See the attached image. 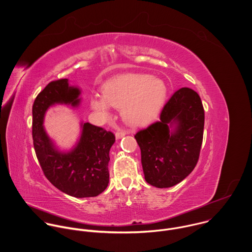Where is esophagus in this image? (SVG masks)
Masks as SVG:
<instances>
[{
    "label": "esophagus",
    "instance_id": "34e87169",
    "mask_svg": "<svg viewBox=\"0 0 252 252\" xmlns=\"http://www.w3.org/2000/svg\"><path fill=\"white\" fill-rule=\"evenodd\" d=\"M129 132L127 131V130H123V129H121V130H118L116 133H115V137H116V139H121L122 137H124L125 135H127Z\"/></svg>",
    "mask_w": 252,
    "mask_h": 252
}]
</instances>
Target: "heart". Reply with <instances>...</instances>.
<instances>
[{
  "instance_id": "obj_1",
  "label": "heart",
  "mask_w": 252,
  "mask_h": 252,
  "mask_svg": "<svg viewBox=\"0 0 252 252\" xmlns=\"http://www.w3.org/2000/svg\"><path fill=\"white\" fill-rule=\"evenodd\" d=\"M167 94L165 83L148 74H122L104 85L103 96L93 95L91 108L101 115H109V106L122 108L124 118L136 125L153 119L162 107Z\"/></svg>"
}]
</instances>
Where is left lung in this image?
Wrapping results in <instances>:
<instances>
[{
  "mask_svg": "<svg viewBox=\"0 0 252 252\" xmlns=\"http://www.w3.org/2000/svg\"><path fill=\"white\" fill-rule=\"evenodd\" d=\"M205 111L200 96L182 87L165 104L160 120L137 132L144 179L158 187H172L196 167L203 143ZM175 126L174 130H170Z\"/></svg>",
  "mask_w": 252,
  "mask_h": 252,
  "instance_id": "1",
  "label": "left lung"
}]
</instances>
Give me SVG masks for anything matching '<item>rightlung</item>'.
I'll list each match as a JSON object with an SVG mask.
<instances>
[{
  "label": "right lung",
  "instance_id": "1",
  "mask_svg": "<svg viewBox=\"0 0 252 252\" xmlns=\"http://www.w3.org/2000/svg\"><path fill=\"white\" fill-rule=\"evenodd\" d=\"M80 90L67 78L49 82L33 105L32 135L36 158L45 176L60 191L76 198L95 197L108 187L109 149L115 136L102 127L84 123L79 142L70 152L58 151L42 126L47 108L55 104L77 107Z\"/></svg>",
  "mask_w": 252,
  "mask_h": 252
}]
</instances>
